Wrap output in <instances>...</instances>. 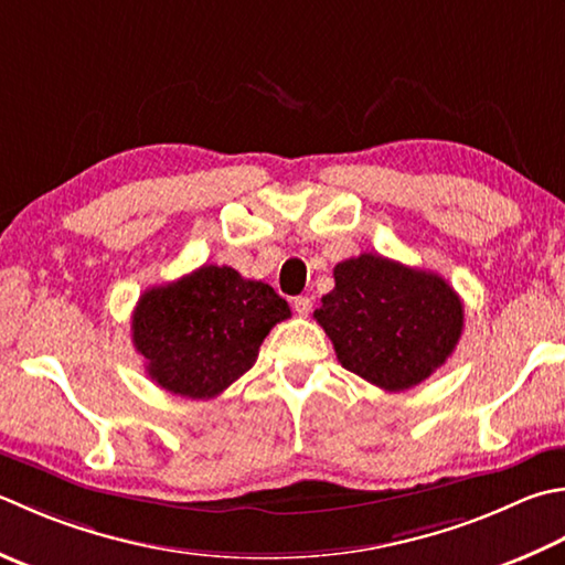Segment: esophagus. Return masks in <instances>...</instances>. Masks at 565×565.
<instances>
[{
    "mask_svg": "<svg viewBox=\"0 0 565 565\" xmlns=\"http://www.w3.org/2000/svg\"><path fill=\"white\" fill-rule=\"evenodd\" d=\"M311 308H313V301L308 296H296L294 298V311L298 316H308V313H311Z\"/></svg>",
    "mask_w": 565,
    "mask_h": 565,
    "instance_id": "obj_1",
    "label": "esophagus"
}]
</instances>
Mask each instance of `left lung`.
<instances>
[{"instance_id":"1","label":"left lung","mask_w":565,"mask_h":565,"mask_svg":"<svg viewBox=\"0 0 565 565\" xmlns=\"http://www.w3.org/2000/svg\"><path fill=\"white\" fill-rule=\"evenodd\" d=\"M335 289L313 318L333 340L342 367L384 392L428 380L462 335V301L444 276L382 254H360L333 269Z\"/></svg>"}]
</instances>
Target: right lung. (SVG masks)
<instances>
[{
  "label": "right lung",
  "mask_w": 565,
  "mask_h": 565,
  "mask_svg": "<svg viewBox=\"0 0 565 565\" xmlns=\"http://www.w3.org/2000/svg\"><path fill=\"white\" fill-rule=\"evenodd\" d=\"M286 318L291 308L269 284L205 264L141 294L131 342L161 390L213 399L257 362L264 338Z\"/></svg>",
  "instance_id": "add662e5"
}]
</instances>
